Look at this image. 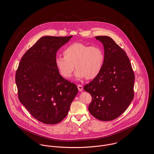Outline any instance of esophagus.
Here are the masks:
<instances>
[{
  "mask_svg": "<svg viewBox=\"0 0 154 154\" xmlns=\"http://www.w3.org/2000/svg\"><path fill=\"white\" fill-rule=\"evenodd\" d=\"M78 90L79 91H82V90H83V87H82V85H80V84H79V85H78Z\"/></svg>",
  "mask_w": 154,
  "mask_h": 154,
  "instance_id": "1",
  "label": "esophagus"
}]
</instances>
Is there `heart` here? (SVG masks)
Masks as SVG:
<instances>
[{
    "label": "heart",
    "instance_id": "obj_1",
    "mask_svg": "<svg viewBox=\"0 0 154 154\" xmlns=\"http://www.w3.org/2000/svg\"><path fill=\"white\" fill-rule=\"evenodd\" d=\"M63 54L64 56L56 57L55 65L65 78L71 77L75 66L78 79H92L101 71L104 60L103 51L100 47L82 43L69 45Z\"/></svg>",
    "mask_w": 154,
    "mask_h": 154
}]
</instances>
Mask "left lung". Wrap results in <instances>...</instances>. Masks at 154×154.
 Wrapping results in <instances>:
<instances>
[{"label": "left lung", "mask_w": 154, "mask_h": 154, "mask_svg": "<svg viewBox=\"0 0 154 154\" xmlns=\"http://www.w3.org/2000/svg\"><path fill=\"white\" fill-rule=\"evenodd\" d=\"M104 48V60L98 75L84 89L92 97L89 112L101 121L116 119L134 97V74L126 52L108 36H97Z\"/></svg>", "instance_id": "left-lung-1"}]
</instances>
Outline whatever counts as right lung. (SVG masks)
Returning a JSON list of instances; mask_svg holds the SVG:
<instances>
[{
  "label": "right lung",
  "instance_id": "1",
  "mask_svg": "<svg viewBox=\"0 0 154 154\" xmlns=\"http://www.w3.org/2000/svg\"><path fill=\"white\" fill-rule=\"evenodd\" d=\"M72 37H42L23 55L16 72L20 102L44 124L62 122L78 92L76 85L63 78L55 65L57 50Z\"/></svg>",
  "mask_w": 154,
  "mask_h": 154
}]
</instances>
